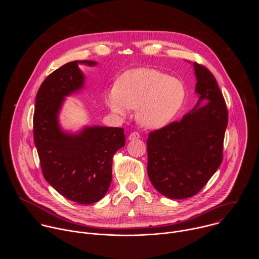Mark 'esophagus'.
I'll list each match as a JSON object with an SVG mask.
<instances>
[{"label":"esophagus","mask_w":259,"mask_h":259,"mask_svg":"<svg viewBox=\"0 0 259 259\" xmlns=\"http://www.w3.org/2000/svg\"><path fill=\"white\" fill-rule=\"evenodd\" d=\"M140 138V135L138 132H132L129 136H128V139L129 140H135V139H138Z\"/></svg>","instance_id":"esophagus-1"}]
</instances>
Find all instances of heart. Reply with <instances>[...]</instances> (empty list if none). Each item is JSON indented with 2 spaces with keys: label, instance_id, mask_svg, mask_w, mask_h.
<instances>
[{
  "label": "heart",
  "instance_id": "heart-1",
  "mask_svg": "<svg viewBox=\"0 0 259 259\" xmlns=\"http://www.w3.org/2000/svg\"><path fill=\"white\" fill-rule=\"evenodd\" d=\"M187 90L183 83L153 68L132 69L120 77L116 87L105 96V102L115 115L126 116L137 109V121L145 128L167 126L179 113Z\"/></svg>",
  "mask_w": 259,
  "mask_h": 259
}]
</instances>
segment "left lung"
<instances>
[{
	"mask_svg": "<svg viewBox=\"0 0 259 259\" xmlns=\"http://www.w3.org/2000/svg\"><path fill=\"white\" fill-rule=\"evenodd\" d=\"M194 68L197 104L180 121L151 132L146 140L149 178L170 199L198 194L223 162L226 101L212 72L196 62Z\"/></svg>",
	"mask_w": 259,
	"mask_h": 259,
	"instance_id": "left-lung-1",
	"label": "left lung"
}]
</instances>
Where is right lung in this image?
Segmentation results:
<instances>
[{"label":"right lung","instance_id":"add662e5","mask_svg":"<svg viewBox=\"0 0 259 259\" xmlns=\"http://www.w3.org/2000/svg\"><path fill=\"white\" fill-rule=\"evenodd\" d=\"M76 60L54 70L42 83L35 96L33 140L43 175L64 198L83 205L101 200L112 182L113 157L125 145L123 128L92 126L79 133L61 129L58 114L64 97L84 87Z\"/></svg>","mask_w":259,"mask_h":259}]
</instances>
